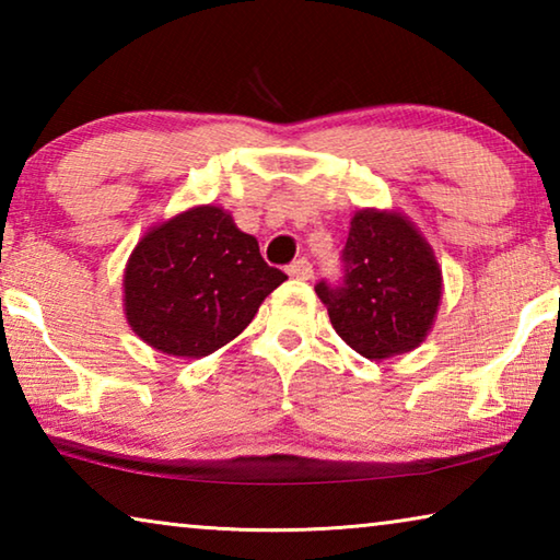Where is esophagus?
I'll return each instance as SVG.
<instances>
[{
	"instance_id": "34e87169",
	"label": "esophagus",
	"mask_w": 560,
	"mask_h": 560,
	"mask_svg": "<svg viewBox=\"0 0 560 560\" xmlns=\"http://www.w3.org/2000/svg\"><path fill=\"white\" fill-rule=\"evenodd\" d=\"M287 271H289V277H293V279H311V277H314V267H311V261L306 257L291 261Z\"/></svg>"
}]
</instances>
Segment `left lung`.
Listing matches in <instances>:
<instances>
[{
  "label": "left lung",
  "instance_id": "left-lung-1",
  "mask_svg": "<svg viewBox=\"0 0 560 560\" xmlns=\"http://www.w3.org/2000/svg\"><path fill=\"white\" fill-rule=\"evenodd\" d=\"M330 324L360 355L381 360L422 343L438 314L442 273L430 244L395 212H358L340 279L316 283Z\"/></svg>",
  "mask_w": 560,
  "mask_h": 560
}]
</instances>
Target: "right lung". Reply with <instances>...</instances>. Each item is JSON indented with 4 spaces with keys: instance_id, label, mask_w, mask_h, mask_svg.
I'll list each match as a JSON object with an SVG mask.
<instances>
[{
    "instance_id": "1",
    "label": "right lung",
    "mask_w": 560,
    "mask_h": 560,
    "mask_svg": "<svg viewBox=\"0 0 560 560\" xmlns=\"http://www.w3.org/2000/svg\"><path fill=\"white\" fill-rule=\"evenodd\" d=\"M287 273L220 207H195L148 232L126 267V316L148 346L202 358L257 316Z\"/></svg>"
}]
</instances>
